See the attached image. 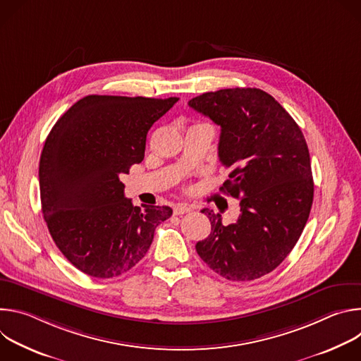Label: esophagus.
<instances>
[{
	"mask_svg": "<svg viewBox=\"0 0 361 361\" xmlns=\"http://www.w3.org/2000/svg\"><path fill=\"white\" fill-rule=\"evenodd\" d=\"M190 212H191V207H190V205H185V204H177L174 210H173L174 216H183V214L190 213Z\"/></svg>",
	"mask_w": 361,
	"mask_h": 361,
	"instance_id": "34e87169",
	"label": "esophagus"
}]
</instances>
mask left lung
<instances>
[{"mask_svg": "<svg viewBox=\"0 0 361 361\" xmlns=\"http://www.w3.org/2000/svg\"><path fill=\"white\" fill-rule=\"evenodd\" d=\"M221 127L219 159L228 180L220 191L240 198V216L223 226L204 209L212 234L195 244L201 260L231 281L260 279L279 267L310 216V152L293 117L260 88H226L188 101Z\"/></svg>", "mask_w": 361, "mask_h": 361, "instance_id": "8db88e82", "label": "left lung"}]
</instances>
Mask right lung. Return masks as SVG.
Here are the masks:
<instances>
[{"instance_id":"add662e5","label":"right lung","mask_w":361,"mask_h":361,"mask_svg":"<svg viewBox=\"0 0 361 361\" xmlns=\"http://www.w3.org/2000/svg\"><path fill=\"white\" fill-rule=\"evenodd\" d=\"M177 101L87 95L49 131L39 159L41 209L56 245L80 271L127 273L171 217L167 205H133L120 177L142 161L148 130Z\"/></svg>"}]
</instances>
